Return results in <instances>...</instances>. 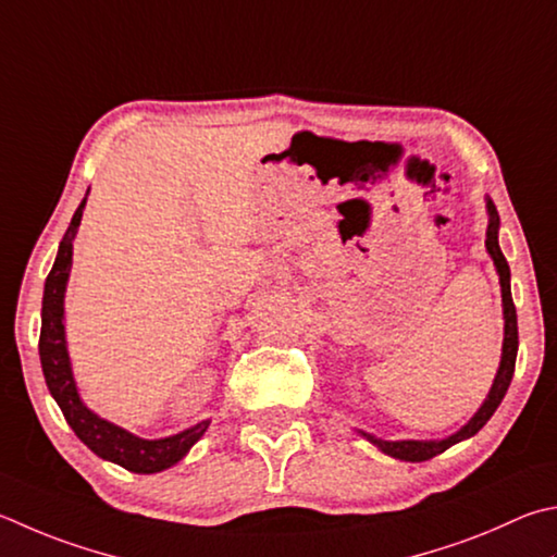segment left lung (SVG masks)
Here are the masks:
<instances>
[{
    "mask_svg": "<svg viewBox=\"0 0 557 557\" xmlns=\"http://www.w3.org/2000/svg\"><path fill=\"white\" fill-rule=\"evenodd\" d=\"M484 205H487V240H484V248H487L490 258L497 268L499 275V287H502V313H504V343H502V360L497 368V375H494L492 387L487 392V397L480 404V409L472 413V419L460 426L455 433L446 438H426V441H384L372 436V433L358 429L362 438H368L372 446L380 448L384 455H389L394 460H404V462H423L441 455L443 450H448L450 446L460 441L472 438L484 423L492 419V413L497 411V407L507 394L511 377H513V366H517V352H519V326H517V307H513L511 299V270L509 262L504 258V252L499 248V214L497 207L490 197H484Z\"/></svg>",
    "mask_w": 557,
    "mask_h": 557,
    "instance_id": "left-lung-1",
    "label": "left lung"
}]
</instances>
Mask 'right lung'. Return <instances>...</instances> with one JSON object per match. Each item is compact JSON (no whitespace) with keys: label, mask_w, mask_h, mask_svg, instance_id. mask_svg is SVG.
Listing matches in <instances>:
<instances>
[{"label":"right lung","mask_w":557,"mask_h":557,"mask_svg":"<svg viewBox=\"0 0 557 557\" xmlns=\"http://www.w3.org/2000/svg\"><path fill=\"white\" fill-rule=\"evenodd\" d=\"M87 195L83 201H79L75 216L70 221L65 236L58 246L53 270H50L46 277L44 307H40V341H38L40 368H44V377H46L50 397L58 401V407L63 411L70 429L75 431V436L83 441L89 450L99 455L102 460L121 465V468H126L128 472H138V474L163 472L185 458L189 448L205 436V431L209 429L211 421L209 419L199 421L195 426L175 433V436L140 438L136 433L116 426L114 421H107L89 409L83 401V397H79L77 382L73 375V362H70L67 338H65V292H67L70 268H73V244H75L79 221H83Z\"/></svg>","instance_id":"obj_1"}]
</instances>
